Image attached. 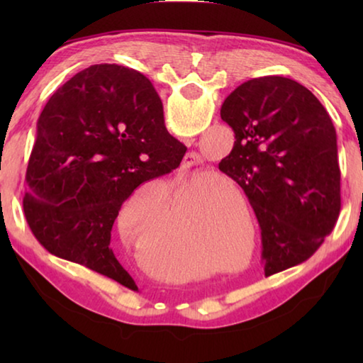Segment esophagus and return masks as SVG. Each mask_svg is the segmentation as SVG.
Instances as JSON below:
<instances>
[{
    "label": "esophagus",
    "instance_id": "esophagus-1",
    "mask_svg": "<svg viewBox=\"0 0 363 363\" xmlns=\"http://www.w3.org/2000/svg\"><path fill=\"white\" fill-rule=\"evenodd\" d=\"M187 157L190 158V162H192L190 164H199V163H200V158H199V155H196L195 152H190Z\"/></svg>",
    "mask_w": 363,
    "mask_h": 363
}]
</instances>
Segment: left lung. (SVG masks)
<instances>
[{
	"label": "left lung",
	"instance_id": "left-lung-1",
	"mask_svg": "<svg viewBox=\"0 0 363 363\" xmlns=\"http://www.w3.org/2000/svg\"><path fill=\"white\" fill-rule=\"evenodd\" d=\"M220 118L235 143L219 169L253 206L266 277L309 259L341 210L336 131L327 110L306 86L270 75L233 89Z\"/></svg>",
	"mask_w": 363,
	"mask_h": 363
}]
</instances>
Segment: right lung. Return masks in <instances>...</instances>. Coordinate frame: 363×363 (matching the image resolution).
<instances>
[{
	"instance_id": "right-lung-1",
	"label": "right lung",
	"mask_w": 363,
	"mask_h": 363,
	"mask_svg": "<svg viewBox=\"0 0 363 363\" xmlns=\"http://www.w3.org/2000/svg\"><path fill=\"white\" fill-rule=\"evenodd\" d=\"M186 145L168 133L147 78L115 64L91 65L51 96L36 125L23 196L43 247L131 288L110 237L140 184L179 167Z\"/></svg>"
}]
</instances>
